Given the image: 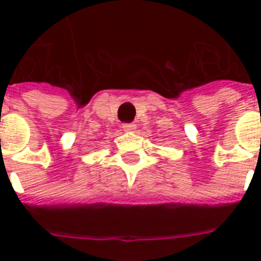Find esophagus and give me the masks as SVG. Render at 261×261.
I'll list each match as a JSON object with an SVG mask.
<instances>
[{
    "mask_svg": "<svg viewBox=\"0 0 261 261\" xmlns=\"http://www.w3.org/2000/svg\"><path fill=\"white\" fill-rule=\"evenodd\" d=\"M135 128H137V126H135L134 123H124L123 124V130L126 131V133H133V131H135Z\"/></svg>",
    "mask_w": 261,
    "mask_h": 261,
    "instance_id": "1",
    "label": "esophagus"
}]
</instances>
